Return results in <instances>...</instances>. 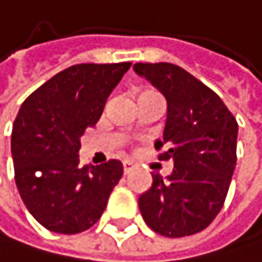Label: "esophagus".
<instances>
[{"mask_svg": "<svg viewBox=\"0 0 262 262\" xmlns=\"http://www.w3.org/2000/svg\"><path fill=\"white\" fill-rule=\"evenodd\" d=\"M122 167H124V173L127 175V173H130V171L134 170L135 165H134L132 162H130V161H124V162H122Z\"/></svg>", "mask_w": 262, "mask_h": 262, "instance_id": "34e87169", "label": "esophagus"}]
</instances>
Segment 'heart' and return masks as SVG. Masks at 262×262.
Masks as SVG:
<instances>
[{"instance_id":"heart-1","label":"heart","mask_w":262,"mask_h":262,"mask_svg":"<svg viewBox=\"0 0 262 262\" xmlns=\"http://www.w3.org/2000/svg\"><path fill=\"white\" fill-rule=\"evenodd\" d=\"M151 92H152V91H143V92H141L140 95H146V94H151Z\"/></svg>"}]
</instances>
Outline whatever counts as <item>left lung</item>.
Masks as SVG:
<instances>
[{
    "instance_id": "obj_1",
    "label": "left lung",
    "mask_w": 262,
    "mask_h": 262,
    "mask_svg": "<svg viewBox=\"0 0 262 262\" xmlns=\"http://www.w3.org/2000/svg\"><path fill=\"white\" fill-rule=\"evenodd\" d=\"M134 70L167 100L164 138L154 146L161 161H173L167 178L152 173L138 199L141 216L165 237L204 231L216 218L237 162L238 125L223 100L173 63H135Z\"/></svg>"
}]
</instances>
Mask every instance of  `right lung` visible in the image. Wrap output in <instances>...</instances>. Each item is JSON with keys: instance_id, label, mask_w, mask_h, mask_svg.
<instances>
[{"instance_id": "add662e5", "label": "right lung", "mask_w": 262, "mask_h": 262, "mask_svg": "<svg viewBox=\"0 0 262 262\" xmlns=\"http://www.w3.org/2000/svg\"><path fill=\"white\" fill-rule=\"evenodd\" d=\"M79 63L57 73L18 110L11 151L20 197L41 226L57 234L87 231L100 220L122 164L81 165V137L98 122L105 103L130 68Z\"/></svg>"}]
</instances>
